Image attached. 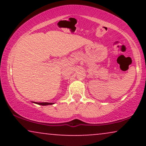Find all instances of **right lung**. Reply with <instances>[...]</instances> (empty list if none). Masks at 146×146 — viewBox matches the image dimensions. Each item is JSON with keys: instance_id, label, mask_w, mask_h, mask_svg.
I'll return each mask as SVG.
<instances>
[{"instance_id": "right-lung-1", "label": "right lung", "mask_w": 146, "mask_h": 146, "mask_svg": "<svg viewBox=\"0 0 146 146\" xmlns=\"http://www.w3.org/2000/svg\"><path fill=\"white\" fill-rule=\"evenodd\" d=\"M34 103V102H33ZM35 104H37L38 105H42V106H46V105H52L54 103H48V102H41V103H39V102H35Z\"/></svg>"}]
</instances>
